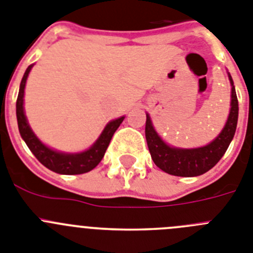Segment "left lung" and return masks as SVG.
I'll return each mask as SVG.
<instances>
[{"label":"left lung","mask_w":253,"mask_h":253,"mask_svg":"<svg viewBox=\"0 0 253 253\" xmlns=\"http://www.w3.org/2000/svg\"><path fill=\"white\" fill-rule=\"evenodd\" d=\"M229 77L230 87V111L228 120L224 125L223 130L220 131L212 142L197 148H179L172 147L166 143L153 126L148 114L146 120V139L150 150L151 157L157 168L175 176H198L212 169L224 156L230 142L235 134L237 122H238V100L235 93L234 83Z\"/></svg>","instance_id":"1"}]
</instances>
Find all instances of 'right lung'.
<instances>
[{
    "label": "right lung",
    "instance_id": "right-lung-1",
    "mask_svg": "<svg viewBox=\"0 0 253 253\" xmlns=\"http://www.w3.org/2000/svg\"><path fill=\"white\" fill-rule=\"evenodd\" d=\"M33 65H29L25 73H24L20 88H19L18 100H16V119H18V126L21 138L27 143L32 153L37 157V160L42 165L46 166L47 169L52 170L57 174L77 175V174H84V172L93 170L101 163L102 157L105 156V152L109 147L112 135L116 131V129L120 126L125 116H122V118H118L107 123L100 137L97 138V141L88 150L83 151V152L66 153L49 148L48 146L42 143L40 141V138L34 134V131L32 130L27 120L25 111H24V89H25L28 75H29L32 68H33Z\"/></svg>",
    "mask_w": 253,
    "mask_h": 253
}]
</instances>
